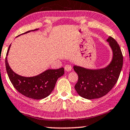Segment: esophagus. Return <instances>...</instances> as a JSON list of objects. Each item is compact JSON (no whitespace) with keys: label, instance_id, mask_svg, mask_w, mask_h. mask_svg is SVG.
Here are the masks:
<instances>
[{"label":"esophagus","instance_id":"obj_1","mask_svg":"<svg viewBox=\"0 0 130 130\" xmlns=\"http://www.w3.org/2000/svg\"><path fill=\"white\" fill-rule=\"evenodd\" d=\"M72 69V67L70 65H66L65 66V70L66 71H70Z\"/></svg>","mask_w":130,"mask_h":130}]
</instances>
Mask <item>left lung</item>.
I'll list each match as a JSON object with an SVG mask.
<instances>
[{"label": "left lung", "mask_w": 130, "mask_h": 130, "mask_svg": "<svg viewBox=\"0 0 130 130\" xmlns=\"http://www.w3.org/2000/svg\"><path fill=\"white\" fill-rule=\"evenodd\" d=\"M113 53L111 62L106 68L89 70L74 66L78 75V81L74 86L79 96L87 99L101 98L111 90L118 82L123 66V55L118 42L112 37L108 38Z\"/></svg>", "instance_id": "1"}]
</instances>
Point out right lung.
I'll return each instance as SVG.
<instances>
[{"label": "right lung", "mask_w": 130, "mask_h": 130, "mask_svg": "<svg viewBox=\"0 0 130 130\" xmlns=\"http://www.w3.org/2000/svg\"><path fill=\"white\" fill-rule=\"evenodd\" d=\"M37 29L28 31L23 34ZM10 46L11 45L9 46L5 57V66L8 76L14 87L20 94L31 99L39 100L49 96L54 90L58 78L63 75L64 68L47 70L34 77H26L19 76L11 69L8 63L7 56Z\"/></svg>", "instance_id": "obj_1"}]
</instances>
